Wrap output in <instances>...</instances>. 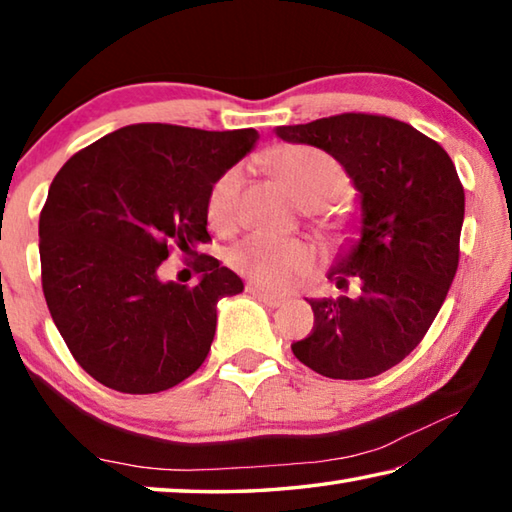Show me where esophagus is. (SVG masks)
Instances as JSON below:
<instances>
[{"label": "esophagus", "instance_id": "esophagus-1", "mask_svg": "<svg viewBox=\"0 0 512 512\" xmlns=\"http://www.w3.org/2000/svg\"><path fill=\"white\" fill-rule=\"evenodd\" d=\"M246 291L250 293V296H255V298L262 300L264 305H268V307H282L284 302H287L282 296H275V293L266 291V289H262V287H257V284H248Z\"/></svg>", "mask_w": 512, "mask_h": 512}]
</instances>
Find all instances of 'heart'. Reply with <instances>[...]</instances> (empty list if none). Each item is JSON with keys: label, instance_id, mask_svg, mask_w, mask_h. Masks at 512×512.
Segmentation results:
<instances>
[{"label": "heart", "instance_id": "b5f03b06", "mask_svg": "<svg viewBox=\"0 0 512 512\" xmlns=\"http://www.w3.org/2000/svg\"><path fill=\"white\" fill-rule=\"evenodd\" d=\"M264 162L296 189L307 203V214L336 241L357 235V216L339 198L350 189L343 164L314 146L287 144L268 151ZM244 171H223L207 194V221L214 230H232L239 221ZM228 262L237 273L268 291L289 289L316 264V250L305 239L250 235L230 248Z\"/></svg>", "mask_w": 512, "mask_h": 512}]
</instances>
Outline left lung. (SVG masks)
<instances>
[{"instance_id": "left-lung-1", "label": "left lung", "mask_w": 512, "mask_h": 512, "mask_svg": "<svg viewBox=\"0 0 512 512\" xmlns=\"http://www.w3.org/2000/svg\"><path fill=\"white\" fill-rule=\"evenodd\" d=\"M275 135L334 155L361 203L359 239L327 273L339 289L357 282L359 296L311 298L314 329L291 350L323 377L381 375L424 339L452 287L465 214L454 162L404 121L363 112Z\"/></svg>"}]
</instances>
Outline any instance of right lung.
Listing matches in <instances>:
<instances>
[{
    "label": "right lung",
    "mask_w": 512,
    "mask_h": 512,
    "mask_svg": "<svg viewBox=\"0 0 512 512\" xmlns=\"http://www.w3.org/2000/svg\"><path fill=\"white\" fill-rule=\"evenodd\" d=\"M255 128L201 131L133 124L72 155L40 212V264L51 318L79 366L119 393L149 395L201 368L216 302L244 291L219 259L201 255L194 287L162 282L178 246L210 241L207 194L253 149Z\"/></svg>",
    "instance_id": "right-lung-1"
}]
</instances>
